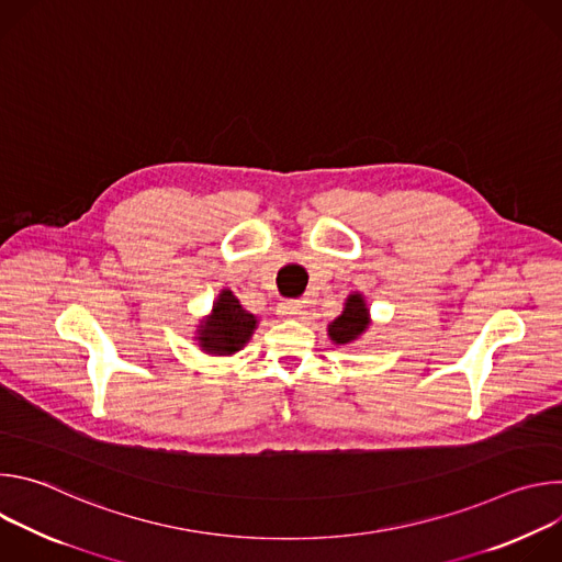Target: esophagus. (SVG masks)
I'll use <instances>...</instances> for the list:
<instances>
[{
	"label": "esophagus",
	"instance_id": "obj_1",
	"mask_svg": "<svg viewBox=\"0 0 562 562\" xmlns=\"http://www.w3.org/2000/svg\"><path fill=\"white\" fill-rule=\"evenodd\" d=\"M280 313L286 317H304L306 311L300 300H286V302H280Z\"/></svg>",
	"mask_w": 562,
	"mask_h": 562
}]
</instances>
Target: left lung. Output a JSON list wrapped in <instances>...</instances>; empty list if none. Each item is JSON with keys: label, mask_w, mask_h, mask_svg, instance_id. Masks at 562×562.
Segmentation results:
<instances>
[{"label": "left lung", "mask_w": 562, "mask_h": 562, "mask_svg": "<svg viewBox=\"0 0 562 562\" xmlns=\"http://www.w3.org/2000/svg\"><path fill=\"white\" fill-rule=\"evenodd\" d=\"M371 325L369 308L362 297V293H351L345 302V311L329 325V338L336 345H349L356 342Z\"/></svg>", "instance_id": "left-lung-1"}]
</instances>
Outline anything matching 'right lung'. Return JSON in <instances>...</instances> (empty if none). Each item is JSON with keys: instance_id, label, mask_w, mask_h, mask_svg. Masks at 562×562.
I'll use <instances>...</instances> for the list:
<instances>
[{"instance_id": "obj_1", "label": "right lung", "mask_w": 562, "mask_h": 562, "mask_svg": "<svg viewBox=\"0 0 562 562\" xmlns=\"http://www.w3.org/2000/svg\"><path fill=\"white\" fill-rule=\"evenodd\" d=\"M258 327V317L249 313L233 291L222 289L213 302L211 315L198 327V342L206 353L231 356L243 349Z\"/></svg>"}]
</instances>
